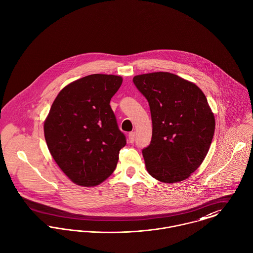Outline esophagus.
Returning a JSON list of instances; mask_svg holds the SVG:
<instances>
[{
  "label": "esophagus",
  "instance_id": "1",
  "mask_svg": "<svg viewBox=\"0 0 253 253\" xmlns=\"http://www.w3.org/2000/svg\"><path fill=\"white\" fill-rule=\"evenodd\" d=\"M135 138H136V133L135 132H131L128 135V140H129L130 143H133L135 141Z\"/></svg>",
  "mask_w": 253,
  "mask_h": 253
}]
</instances>
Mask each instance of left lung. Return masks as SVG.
I'll list each match as a JSON object with an SVG mask.
<instances>
[{
  "instance_id": "1",
  "label": "left lung",
  "mask_w": 253,
  "mask_h": 253,
  "mask_svg": "<svg viewBox=\"0 0 253 253\" xmlns=\"http://www.w3.org/2000/svg\"><path fill=\"white\" fill-rule=\"evenodd\" d=\"M133 82L151 113L152 138L142 149L148 173L165 183L184 180L204 161L214 134V115L205 94L165 72L139 75Z\"/></svg>"
}]
</instances>
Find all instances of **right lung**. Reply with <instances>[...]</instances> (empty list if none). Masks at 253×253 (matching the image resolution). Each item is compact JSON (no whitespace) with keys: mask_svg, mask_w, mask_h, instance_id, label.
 Segmentation results:
<instances>
[{"mask_svg":"<svg viewBox=\"0 0 253 253\" xmlns=\"http://www.w3.org/2000/svg\"><path fill=\"white\" fill-rule=\"evenodd\" d=\"M122 78L95 74L64 87L44 121L47 147L76 184L95 186L116 168L125 135L110 106Z\"/></svg>","mask_w":253,"mask_h":253,"instance_id":"add662e5","label":"right lung"}]
</instances>
